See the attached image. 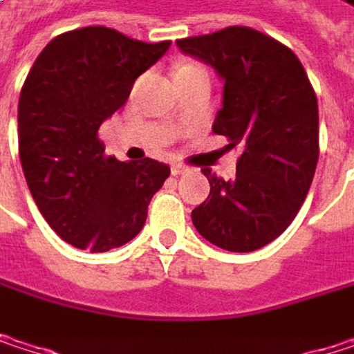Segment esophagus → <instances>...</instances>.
Listing matches in <instances>:
<instances>
[{
    "instance_id": "esophagus-1",
    "label": "esophagus",
    "mask_w": 354,
    "mask_h": 354,
    "mask_svg": "<svg viewBox=\"0 0 354 354\" xmlns=\"http://www.w3.org/2000/svg\"><path fill=\"white\" fill-rule=\"evenodd\" d=\"M186 172H188V168H186V166L172 164V174H174V176H182V174H186Z\"/></svg>"
}]
</instances>
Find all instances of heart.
I'll return each instance as SVG.
<instances>
[{"mask_svg":"<svg viewBox=\"0 0 354 354\" xmlns=\"http://www.w3.org/2000/svg\"><path fill=\"white\" fill-rule=\"evenodd\" d=\"M186 67H194V65H184V67H180V69H186Z\"/></svg>","mask_w":354,"mask_h":354,"instance_id":"1","label":"heart"}]
</instances>
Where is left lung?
Instances as JSON below:
<instances>
[{"label": "left lung", "instance_id": "1", "mask_svg": "<svg viewBox=\"0 0 354 354\" xmlns=\"http://www.w3.org/2000/svg\"><path fill=\"white\" fill-rule=\"evenodd\" d=\"M223 80L213 131L240 147L236 178L203 170L211 184L192 211L196 232L230 252H254L295 219L318 164V98L295 53L246 26L176 40Z\"/></svg>", "mask_w": 354, "mask_h": 354}]
</instances>
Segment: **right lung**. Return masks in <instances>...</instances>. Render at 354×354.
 <instances>
[{
	"mask_svg": "<svg viewBox=\"0 0 354 354\" xmlns=\"http://www.w3.org/2000/svg\"><path fill=\"white\" fill-rule=\"evenodd\" d=\"M168 48L170 40L88 26L53 38L36 57L18 102L20 162L38 211L67 244L108 252L145 225L170 168L106 156L98 129Z\"/></svg>",
	"mask_w": 354,
	"mask_h": 354,
	"instance_id": "1",
	"label": "right lung"
}]
</instances>
